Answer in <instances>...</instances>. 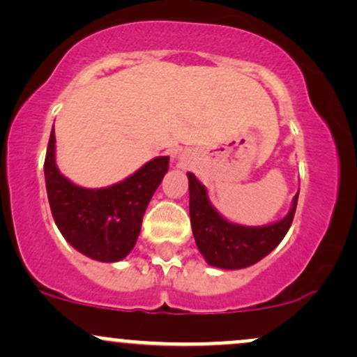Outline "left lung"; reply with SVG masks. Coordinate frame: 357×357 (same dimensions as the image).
Here are the masks:
<instances>
[{
	"instance_id": "1",
	"label": "left lung",
	"mask_w": 357,
	"mask_h": 357,
	"mask_svg": "<svg viewBox=\"0 0 357 357\" xmlns=\"http://www.w3.org/2000/svg\"><path fill=\"white\" fill-rule=\"evenodd\" d=\"M190 216L195 241L211 267L238 270L257 264L284 240L296 215L298 192L282 220L264 227H243L225 220L210 203L206 188L188 173Z\"/></svg>"
}]
</instances>
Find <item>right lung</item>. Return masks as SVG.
Instances as JSON below:
<instances>
[{"label":"right lung","instance_id":"obj_1","mask_svg":"<svg viewBox=\"0 0 357 357\" xmlns=\"http://www.w3.org/2000/svg\"><path fill=\"white\" fill-rule=\"evenodd\" d=\"M169 167V155H159L124 181L99 190L73 184L55 162V130L45 158V183L50 210L63 238L92 260L112 264L136 245L142 216Z\"/></svg>","mask_w":357,"mask_h":357}]
</instances>
